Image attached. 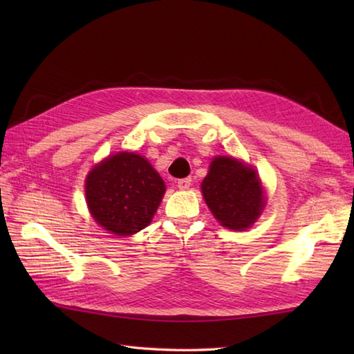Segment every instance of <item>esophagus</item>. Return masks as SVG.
Here are the masks:
<instances>
[{
	"label": "esophagus",
	"mask_w": 354,
	"mask_h": 354,
	"mask_svg": "<svg viewBox=\"0 0 354 354\" xmlns=\"http://www.w3.org/2000/svg\"><path fill=\"white\" fill-rule=\"evenodd\" d=\"M192 185V178H183L178 181V189L179 190H187Z\"/></svg>",
	"instance_id": "1"
}]
</instances>
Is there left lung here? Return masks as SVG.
Instances as JSON below:
<instances>
[{"label": "left lung", "instance_id": "8db88e82", "mask_svg": "<svg viewBox=\"0 0 354 354\" xmlns=\"http://www.w3.org/2000/svg\"><path fill=\"white\" fill-rule=\"evenodd\" d=\"M201 187L208 208L230 230L250 228L265 205L255 170L236 158H214Z\"/></svg>", "mask_w": 354, "mask_h": 354}]
</instances>
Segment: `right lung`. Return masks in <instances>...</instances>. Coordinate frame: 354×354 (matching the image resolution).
I'll return each mask as SVG.
<instances>
[{
	"mask_svg": "<svg viewBox=\"0 0 354 354\" xmlns=\"http://www.w3.org/2000/svg\"><path fill=\"white\" fill-rule=\"evenodd\" d=\"M85 193L97 223L117 236H131L152 221L165 185L146 158L120 152L89 171Z\"/></svg>",
	"mask_w": 354,
	"mask_h": 354,
	"instance_id": "obj_1",
	"label": "right lung"
}]
</instances>
